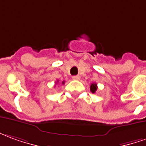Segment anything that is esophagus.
I'll use <instances>...</instances> for the list:
<instances>
[{
  "label": "esophagus",
  "mask_w": 146,
  "mask_h": 146,
  "mask_svg": "<svg viewBox=\"0 0 146 146\" xmlns=\"http://www.w3.org/2000/svg\"><path fill=\"white\" fill-rule=\"evenodd\" d=\"M72 79H74V80H79L80 79V76L79 75H74V76H72Z\"/></svg>",
  "instance_id": "1"
}]
</instances>
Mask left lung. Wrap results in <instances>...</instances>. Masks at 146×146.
I'll return each mask as SVG.
<instances>
[{"label":"left lung","mask_w":146,"mask_h":146,"mask_svg":"<svg viewBox=\"0 0 146 146\" xmlns=\"http://www.w3.org/2000/svg\"><path fill=\"white\" fill-rule=\"evenodd\" d=\"M97 90H98V86L96 83H92L90 85V91L92 93H95V92L97 91Z\"/></svg>","instance_id":"obj_1"}]
</instances>
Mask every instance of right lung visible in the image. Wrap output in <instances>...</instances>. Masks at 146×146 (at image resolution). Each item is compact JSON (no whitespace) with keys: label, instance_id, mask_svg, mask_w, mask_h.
Listing matches in <instances>:
<instances>
[{"label":"right lung","instance_id":"1","mask_svg":"<svg viewBox=\"0 0 146 146\" xmlns=\"http://www.w3.org/2000/svg\"><path fill=\"white\" fill-rule=\"evenodd\" d=\"M57 82H58V81H57ZM63 83H64V82H63Z\"/></svg>","mask_w":146,"mask_h":146}]
</instances>
